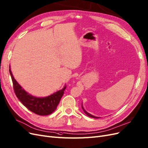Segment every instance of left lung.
<instances>
[{"label":"left lung","mask_w":148,"mask_h":148,"mask_svg":"<svg viewBox=\"0 0 148 148\" xmlns=\"http://www.w3.org/2000/svg\"><path fill=\"white\" fill-rule=\"evenodd\" d=\"M82 109H83V111H84V112L85 113V114H86V115H87L88 117H92V118H95V119H98V118H99V117H96V116H93V115H92V114H90V113H88V112H87L84 109V107H83V106H82Z\"/></svg>","instance_id":"8db88e82"}]
</instances>
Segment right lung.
<instances>
[{
	"label": "right lung",
	"mask_w": 148,
	"mask_h": 148,
	"mask_svg": "<svg viewBox=\"0 0 148 148\" xmlns=\"http://www.w3.org/2000/svg\"><path fill=\"white\" fill-rule=\"evenodd\" d=\"M16 97L29 111L40 116H47L54 112L64 94L66 85L60 90L46 97H36L26 92L14 78L10 68L9 69Z\"/></svg>",
	"instance_id": "1"
}]
</instances>
